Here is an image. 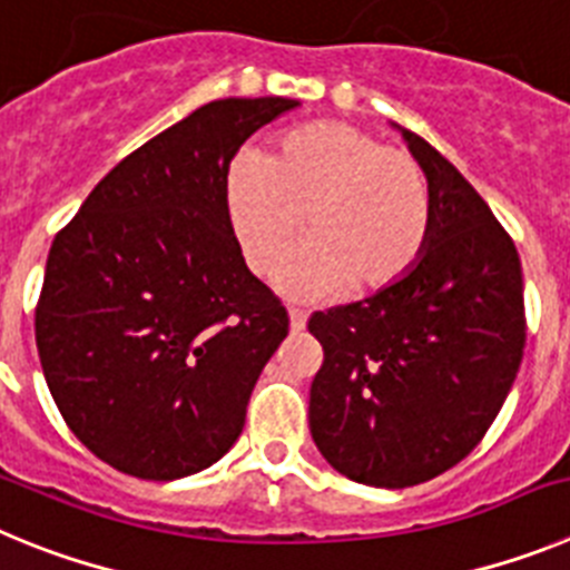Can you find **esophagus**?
Listing matches in <instances>:
<instances>
[{"label": "esophagus", "mask_w": 570, "mask_h": 570, "mask_svg": "<svg viewBox=\"0 0 570 570\" xmlns=\"http://www.w3.org/2000/svg\"><path fill=\"white\" fill-rule=\"evenodd\" d=\"M288 316H291V331H294V334H299V331H305V325H308V314H305V311L291 308Z\"/></svg>", "instance_id": "34e87169"}]
</instances>
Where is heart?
I'll use <instances>...</instances> for the list:
<instances>
[{"label": "heart", "instance_id": "b5f03b06", "mask_svg": "<svg viewBox=\"0 0 570 570\" xmlns=\"http://www.w3.org/2000/svg\"><path fill=\"white\" fill-rule=\"evenodd\" d=\"M305 242L279 274L299 299L354 285L376 294L411 274L431 234V185L420 159L345 122L294 130L268 156L245 154L228 174V223L259 276L274 274L305 225Z\"/></svg>", "mask_w": 570, "mask_h": 570}]
</instances>
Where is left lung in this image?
Instances as JSON below:
<instances>
[{
  "mask_svg": "<svg viewBox=\"0 0 570 570\" xmlns=\"http://www.w3.org/2000/svg\"><path fill=\"white\" fill-rule=\"evenodd\" d=\"M431 183V234L411 274L314 311L322 345L311 436L347 480L407 488L465 460L488 434L525 351L511 234L445 156L405 130Z\"/></svg>",
  "mask_w": 570,
  "mask_h": 570,
  "instance_id": "obj_1",
  "label": "left lung"
}]
</instances>
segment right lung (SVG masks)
Instances as JSON below:
<instances>
[{
    "label": "right lung",
    "mask_w": 570,
    "mask_h": 570,
    "mask_svg": "<svg viewBox=\"0 0 570 570\" xmlns=\"http://www.w3.org/2000/svg\"><path fill=\"white\" fill-rule=\"evenodd\" d=\"M294 99H216L116 165L50 245L37 347L59 414L139 480L214 465L288 336L228 223L236 150Z\"/></svg>",
    "instance_id": "obj_1"
}]
</instances>
